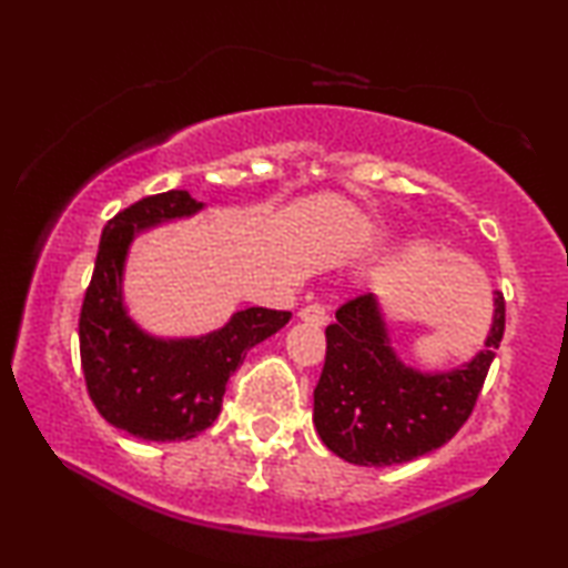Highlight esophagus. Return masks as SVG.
<instances>
[{
  "instance_id": "obj_1",
  "label": "esophagus",
  "mask_w": 568,
  "mask_h": 568,
  "mask_svg": "<svg viewBox=\"0 0 568 568\" xmlns=\"http://www.w3.org/2000/svg\"><path fill=\"white\" fill-rule=\"evenodd\" d=\"M298 318L305 323H313V326H326L328 313L321 303H311V305H303V308L298 311Z\"/></svg>"
}]
</instances>
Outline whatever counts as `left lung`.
Instances as JSON below:
<instances>
[{
  "mask_svg": "<svg viewBox=\"0 0 568 568\" xmlns=\"http://www.w3.org/2000/svg\"><path fill=\"white\" fill-rule=\"evenodd\" d=\"M493 295L483 348L449 372H419L402 362L374 293L341 305L326 328V364L313 392V425L323 445L346 463L384 467L449 443L470 417L506 331V301L498 291Z\"/></svg>",
  "mask_w": 568,
  "mask_h": 568,
  "instance_id": "8db88e82",
  "label": "left lung"
}]
</instances>
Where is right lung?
I'll list each match as a JSON object with an SVG mask.
<instances>
[{"mask_svg":"<svg viewBox=\"0 0 568 568\" xmlns=\"http://www.w3.org/2000/svg\"><path fill=\"white\" fill-rule=\"evenodd\" d=\"M204 210L184 189L146 196L105 224L80 311V364L108 425L149 443L192 439L217 419L224 386L247 351L281 331L291 313L247 308L194 338H161L129 316L123 270L131 242L156 224Z\"/></svg>","mask_w":568,"mask_h":568,"instance_id":"obj_1","label":"right lung"}]
</instances>
